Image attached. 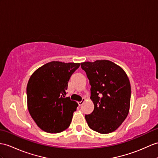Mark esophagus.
Masks as SVG:
<instances>
[{
	"label": "esophagus",
	"instance_id": "obj_1",
	"mask_svg": "<svg viewBox=\"0 0 158 158\" xmlns=\"http://www.w3.org/2000/svg\"><path fill=\"white\" fill-rule=\"evenodd\" d=\"M86 101L85 98H82V101H80V102H78V105H79V106H81V105H82V104L84 102V101Z\"/></svg>",
	"mask_w": 158,
	"mask_h": 158
}]
</instances>
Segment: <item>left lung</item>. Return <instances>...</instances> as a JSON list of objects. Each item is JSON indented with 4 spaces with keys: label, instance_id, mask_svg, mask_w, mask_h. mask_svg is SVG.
<instances>
[{
    "label": "left lung",
    "instance_id": "1",
    "mask_svg": "<svg viewBox=\"0 0 158 158\" xmlns=\"http://www.w3.org/2000/svg\"><path fill=\"white\" fill-rule=\"evenodd\" d=\"M89 80L92 113L85 114L89 127L107 134L118 128L127 117L131 85L125 71L109 60L85 61L80 64Z\"/></svg>",
    "mask_w": 158,
    "mask_h": 158
}]
</instances>
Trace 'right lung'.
<instances>
[{
  "label": "right lung",
  "instance_id": "right-lung-1",
  "mask_svg": "<svg viewBox=\"0 0 158 158\" xmlns=\"http://www.w3.org/2000/svg\"><path fill=\"white\" fill-rule=\"evenodd\" d=\"M80 65L53 61L31 76L27 86L28 110L44 131L57 133L70 126L78 105L65 96L69 80Z\"/></svg>",
  "mask_w": 158,
  "mask_h": 158
}]
</instances>
